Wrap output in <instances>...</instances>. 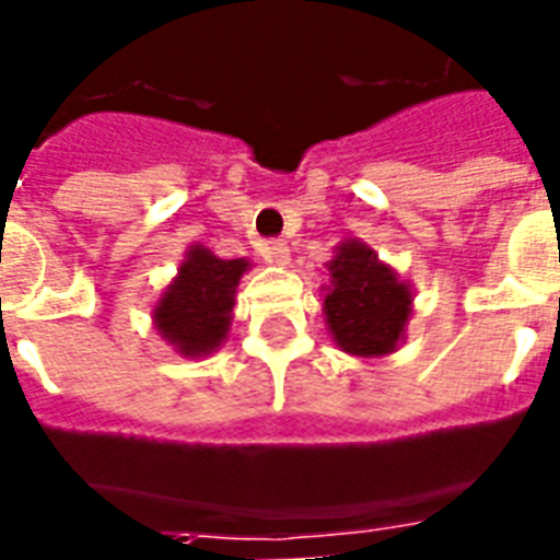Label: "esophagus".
<instances>
[{"mask_svg": "<svg viewBox=\"0 0 560 560\" xmlns=\"http://www.w3.org/2000/svg\"><path fill=\"white\" fill-rule=\"evenodd\" d=\"M260 257L267 260V264H288L291 260V248L284 240H267V243L260 245Z\"/></svg>", "mask_w": 560, "mask_h": 560, "instance_id": "34e87169", "label": "esophagus"}]
</instances>
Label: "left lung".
I'll return each mask as SVG.
<instances>
[{
	"label": "left lung",
	"mask_w": 560,
	"mask_h": 560,
	"mask_svg": "<svg viewBox=\"0 0 560 560\" xmlns=\"http://www.w3.org/2000/svg\"><path fill=\"white\" fill-rule=\"evenodd\" d=\"M329 284L324 315L332 341L353 357H387L405 341L411 317V284L396 269L381 264L375 248L360 240L336 245V257L327 264Z\"/></svg>",
	"instance_id": "obj_1"
}]
</instances>
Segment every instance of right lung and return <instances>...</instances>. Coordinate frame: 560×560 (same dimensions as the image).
Masks as SVG:
<instances>
[{
    "label": "right lung",
    "mask_w": 560,
    "mask_h": 560,
    "mask_svg": "<svg viewBox=\"0 0 560 560\" xmlns=\"http://www.w3.org/2000/svg\"><path fill=\"white\" fill-rule=\"evenodd\" d=\"M248 269L245 257L221 260L203 245H191L176 279L152 312L155 329L183 357H207L228 339L236 284Z\"/></svg>",
    "instance_id": "add662e5"
}]
</instances>
